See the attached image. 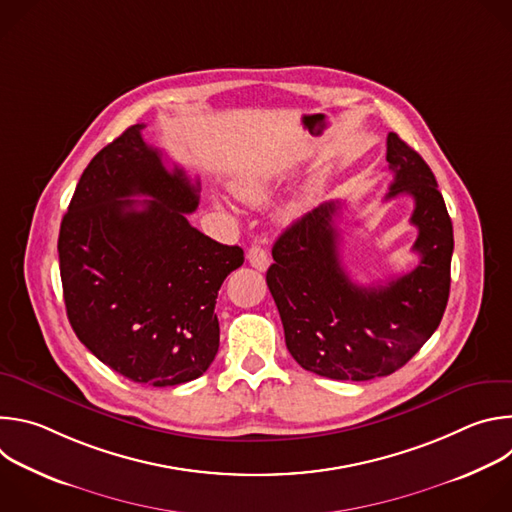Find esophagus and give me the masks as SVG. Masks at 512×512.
Segmentation results:
<instances>
[{
	"mask_svg": "<svg viewBox=\"0 0 512 512\" xmlns=\"http://www.w3.org/2000/svg\"><path fill=\"white\" fill-rule=\"evenodd\" d=\"M247 259H249V263H251L255 269H259V271H265V269L269 267V255H267V251H265L259 243H255V245L249 247Z\"/></svg>",
	"mask_w": 512,
	"mask_h": 512,
	"instance_id": "1",
	"label": "esophagus"
}]
</instances>
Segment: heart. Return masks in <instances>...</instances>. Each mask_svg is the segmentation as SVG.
<instances>
[{
	"label": "heart",
	"mask_w": 512,
	"mask_h": 512,
	"mask_svg": "<svg viewBox=\"0 0 512 512\" xmlns=\"http://www.w3.org/2000/svg\"><path fill=\"white\" fill-rule=\"evenodd\" d=\"M271 190H273L271 180L261 178V176H241V178H237L235 184H233V192H235L241 200H245V202H249V204H261V202H265V200L269 198ZM302 210H304V206H302L300 202H291V204L285 208V216H287V218H296V216L302 214Z\"/></svg>",
	"instance_id": "1"
}]
</instances>
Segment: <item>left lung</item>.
Masks as SVG:
<instances>
[{"label": "left lung", "mask_w": 512, "mask_h": 512, "mask_svg": "<svg viewBox=\"0 0 512 512\" xmlns=\"http://www.w3.org/2000/svg\"><path fill=\"white\" fill-rule=\"evenodd\" d=\"M393 182L387 200H415L413 271L387 285H358L342 267L338 200H328L287 227L273 245L267 285L285 344L302 369L334 381L387 377L437 330L450 296L454 229L442 192L423 158L397 135L387 137Z\"/></svg>", "instance_id": "8db88e82"}]
</instances>
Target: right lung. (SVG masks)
Segmentation results:
<instances>
[{"label":"right lung","instance_id":"obj_1","mask_svg":"<svg viewBox=\"0 0 512 512\" xmlns=\"http://www.w3.org/2000/svg\"><path fill=\"white\" fill-rule=\"evenodd\" d=\"M143 127H127L85 168L60 225V279L72 330L103 364L174 387L214 360L218 289L245 257L188 223L198 182L170 170Z\"/></svg>","mask_w":512,"mask_h":512}]
</instances>
